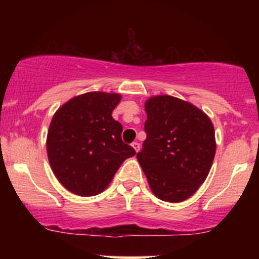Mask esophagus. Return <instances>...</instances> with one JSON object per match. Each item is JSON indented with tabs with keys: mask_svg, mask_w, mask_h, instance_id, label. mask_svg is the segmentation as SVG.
<instances>
[{
	"mask_svg": "<svg viewBox=\"0 0 259 259\" xmlns=\"http://www.w3.org/2000/svg\"><path fill=\"white\" fill-rule=\"evenodd\" d=\"M132 146L134 147V150H135V151H136V152H139V151H140V144H139V142H138V141L133 142V144H132Z\"/></svg>",
	"mask_w": 259,
	"mask_h": 259,
	"instance_id": "obj_1",
	"label": "esophagus"
}]
</instances>
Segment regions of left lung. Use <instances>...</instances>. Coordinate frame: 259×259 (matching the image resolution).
I'll use <instances>...</instances> for the list:
<instances>
[{"label": "left lung", "mask_w": 259, "mask_h": 259, "mask_svg": "<svg viewBox=\"0 0 259 259\" xmlns=\"http://www.w3.org/2000/svg\"><path fill=\"white\" fill-rule=\"evenodd\" d=\"M147 138L136 154L156 197L183 202L206 180L215 154L214 127L190 102L163 95L145 103Z\"/></svg>", "instance_id": "obj_1"}]
</instances>
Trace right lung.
<instances>
[{"label": "right lung", "instance_id": "right-lung-1", "mask_svg": "<svg viewBox=\"0 0 259 259\" xmlns=\"http://www.w3.org/2000/svg\"><path fill=\"white\" fill-rule=\"evenodd\" d=\"M119 94L88 92L73 97L53 115L47 156L59 183L79 196L99 195L135 150L121 140L123 126L112 117Z\"/></svg>", "mask_w": 259, "mask_h": 259}]
</instances>
